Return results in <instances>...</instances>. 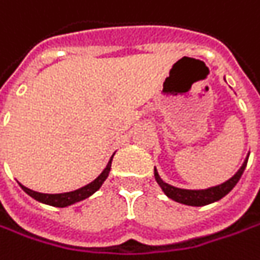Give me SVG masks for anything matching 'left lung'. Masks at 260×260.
Returning a JSON list of instances; mask_svg holds the SVG:
<instances>
[{
    "instance_id": "8db88e82",
    "label": "left lung",
    "mask_w": 260,
    "mask_h": 260,
    "mask_svg": "<svg viewBox=\"0 0 260 260\" xmlns=\"http://www.w3.org/2000/svg\"><path fill=\"white\" fill-rule=\"evenodd\" d=\"M247 159H249V155L246 156L244 162L239 168V171L233 175L231 178H228L225 183H221L218 186L209 188H201V190H190V188H180L174 187L168 183H165L162 178L158 174V170L155 168V180L156 183L159 184V187L162 188V191L173 201L178 202V203H183V205H188V206H205V205H209V203H214V202L222 199L225 194H228L234 186L239 183L240 177L243 175V171L246 170V165H247Z\"/></svg>"
}]
</instances>
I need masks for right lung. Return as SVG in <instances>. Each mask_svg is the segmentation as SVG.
Wrapping results in <instances>:
<instances>
[{
    "label": "right lung",
    "instance_id": "add662e5",
    "mask_svg": "<svg viewBox=\"0 0 260 260\" xmlns=\"http://www.w3.org/2000/svg\"><path fill=\"white\" fill-rule=\"evenodd\" d=\"M114 156V155H112ZM112 156H111L110 162L107 164V167L104 168V171L98 175L96 178L86 184L83 187L77 188L74 191H67V193H57V194H48V193H39V191H35L30 188L24 187L23 184H20V187L23 188L30 198H33L35 201L41 202V203H45V205H51V206H57V208H66V206H70L74 205L77 202L85 201L89 196H92L95 191H98L101 186L104 184V181L107 180V177L110 174L111 171V162H112Z\"/></svg>",
    "mask_w": 260,
    "mask_h": 260
}]
</instances>
